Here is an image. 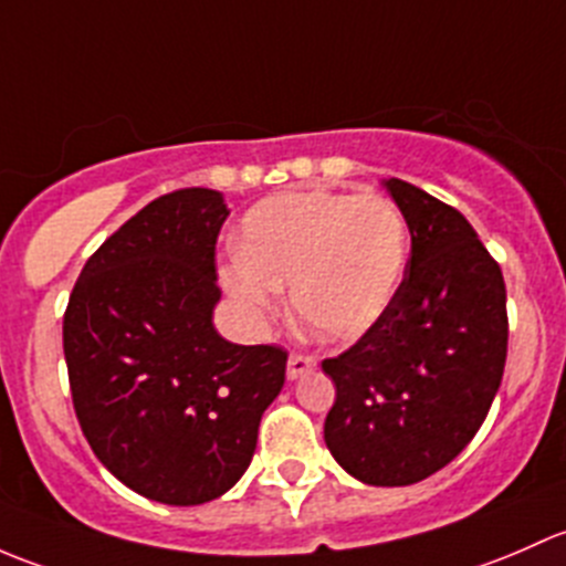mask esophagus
I'll return each instance as SVG.
<instances>
[{"label":"esophagus","instance_id":"obj_1","mask_svg":"<svg viewBox=\"0 0 566 566\" xmlns=\"http://www.w3.org/2000/svg\"><path fill=\"white\" fill-rule=\"evenodd\" d=\"M313 368H316V359H313V357H305V354H291L289 368H285V376L294 381V378L305 376V373H311Z\"/></svg>","mask_w":566,"mask_h":566}]
</instances>
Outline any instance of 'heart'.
I'll use <instances>...</instances> for the list:
<instances>
[{"instance_id": "heart-1", "label": "heart", "mask_w": 566, "mask_h": 566, "mask_svg": "<svg viewBox=\"0 0 566 566\" xmlns=\"http://www.w3.org/2000/svg\"><path fill=\"white\" fill-rule=\"evenodd\" d=\"M406 250V220L387 196L294 190L248 209L240 253L220 266V283L253 322L281 313L291 283L302 326L318 340L346 343L384 316Z\"/></svg>"}]
</instances>
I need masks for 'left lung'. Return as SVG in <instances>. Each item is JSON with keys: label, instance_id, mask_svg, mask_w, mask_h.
<instances>
[{"label": "left lung", "instance_id": "left-lung-1", "mask_svg": "<svg viewBox=\"0 0 566 566\" xmlns=\"http://www.w3.org/2000/svg\"><path fill=\"white\" fill-rule=\"evenodd\" d=\"M411 255L384 316L322 368L335 381L324 441L365 485L444 469L491 411L506 363V289L469 220L403 179H384Z\"/></svg>", "mask_w": 566, "mask_h": 566}]
</instances>
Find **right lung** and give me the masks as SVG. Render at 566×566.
Wrapping results in <instances>:
<instances>
[{
	"label": "right lung",
	"instance_id": "obj_1",
	"mask_svg": "<svg viewBox=\"0 0 566 566\" xmlns=\"http://www.w3.org/2000/svg\"><path fill=\"white\" fill-rule=\"evenodd\" d=\"M223 193L155 198L92 253L62 340L73 409L97 460L171 506L223 496L250 465L289 354L218 335L214 244Z\"/></svg>",
	"mask_w": 566,
	"mask_h": 566
}]
</instances>
